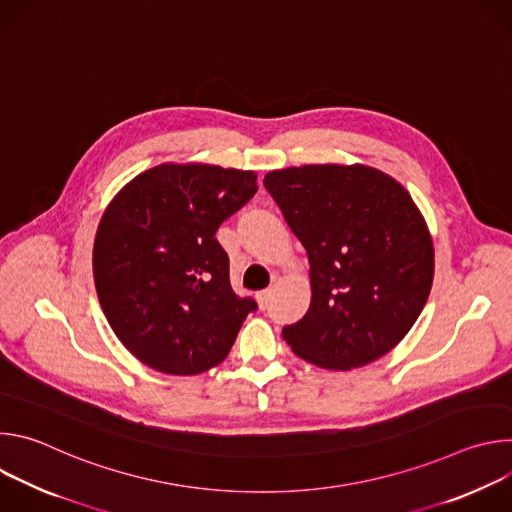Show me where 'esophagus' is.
I'll return each instance as SVG.
<instances>
[{"label":"esophagus","mask_w":512,"mask_h":512,"mask_svg":"<svg viewBox=\"0 0 512 512\" xmlns=\"http://www.w3.org/2000/svg\"><path fill=\"white\" fill-rule=\"evenodd\" d=\"M269 298H271V291L269 289H263V291H257V302L261 308H267L269 304Z\"/></svg>","instance_id":"34e87169"}]
</instances>
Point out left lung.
I'll return each mask as SVG.
<instances>
[{
  "mask_svg": "<svg viewBox=\"0 0 512 512\" xmlns=\"http://www.w3.org/2000/svg\"><path fill=\"white\" fill-rule=\"evenodd\" d=\"M263 184L310 261V308L281 330L291 350L350 371L395 348L433 281L431 235L409 192L362 164L273 170Z\"/></svg>",
  "mask_w": 512,
  "mask_h": 512,
  "instance_id": "obj_1",
  "label": "left lung"
}]
</instances>
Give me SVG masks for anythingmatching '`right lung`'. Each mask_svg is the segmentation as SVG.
Listing matches in <instances>:
<instances>
[{
  "instance_id": "obj_1",
  "label": "right lung",
  "mask_w": 512,
  "mask_h": 512,
  "mask_svg": "<svg viewBox=\"0 0 512 512\" xmlns=\"http://www.w3.org/2000/svg\"><path fill=\"white\" fill-rule=\"evenodd\" d=\"M257 192V174L160 164L107 206L93 247L99 304L121 344L166 375L221 364L257 310L229 279L216 231Z\"/></svg>"
}]
</instances>
